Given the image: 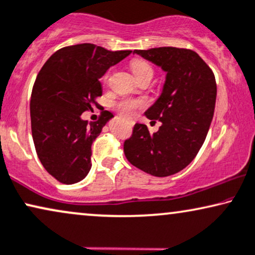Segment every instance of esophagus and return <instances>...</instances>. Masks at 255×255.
Segmentation results:
<instances>
[{
    "label": "esophagus",
    "instance_id": "obj_1",
    "mask_svg": "<svg viewBox=\"0 0 255 255\" xmlns=\"http://www.w3.org/2000/svg\"><path fill=\"white\" fill-rule=\"evenodd\" d=\"M130 125H133V124H130Z\"/></svg>",
    "mask_w": 255,
    "mask_h": 255
}]
</instances>
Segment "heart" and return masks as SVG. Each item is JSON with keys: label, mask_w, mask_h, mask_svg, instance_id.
I'll use <instances>...</instances> for the list:
<instances>
[{"label": "heart", "mask_w": 255, "mask_h": 255, "mask_svg": "<svg viewBox=\"0 0 255 255\" xmlns=\"http://www.w3.org/2000/svg\"><path fill=\"white\" fill-rule=\"evenodd\" d=\"M131 70L135 74V76L137 77L138 81L142 79H153L154 76V69L149 63L146 62L143 60H134L130 63ZM109 77H111V70H108L107 73H105V75L102 76V81L104 83H107ZM143 106V102L141 100L137 99H121L119 101L115 102V108L118 109L119 113L121 115H124L126 118L133 117L134 113L137 111L138 108H141Z\"/></svg>", "instance_id": "obj_1"}]
</instances>
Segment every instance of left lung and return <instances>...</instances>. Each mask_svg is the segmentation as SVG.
Returning a JSON list of instances; mask_svg holds the SVG:
<instances>
[{
	"mask_svg": "<svg viewBox=\"0 0 255 255\" xmlns=\"http://www.w3.org/2000/svg\"><path fill=\"white\" fill-rule=\"evenodd\" d=\"M167 73L162 94L146 112L161 121L150 134L146 125L136 124L125 140L127 160L154 176L180 172L196 156L213 119L217 82L212 69L195 51L186 48L160 47L134 50Z\"/></svg>",
	"mask_w": 255,
	"mask_h": 255,
	"instance_id": "obj_1",
	"label": "left lung"
}]
</instances>
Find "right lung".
I'll use <instances>...</instances> for the list:
<instances>
[{"label": "right lung", "mask_w": 255, "mask_h": 255, "mask_svg": "<svg viewBox=\"0 0 255 255\" xmlns=\"http://www.w3.org/2000/svg\"><path fill=\"white\" fill-rule=\"evenodd\" d=\"M130 53L75 44L54 53L38 72L30 99L31 135L42 166L59 182L72 185L88 174L93 141L113 114L101 112L89 124L81 114L99 105L100 77Z\"/></svg>", "instance_id": "right-lung-1"}]
</instances>
